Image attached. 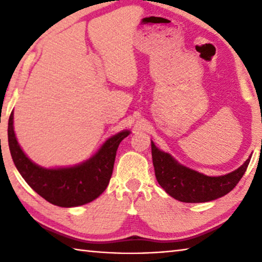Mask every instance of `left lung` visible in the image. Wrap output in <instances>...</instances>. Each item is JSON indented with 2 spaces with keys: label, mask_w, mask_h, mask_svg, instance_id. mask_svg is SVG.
Masks as SVG:
<instances>
[{
  "label": "left lung",
  "mask_w": 262,
  "mask_h": 262,
  "mask_svg": "<svg viewBox=\"0 0 262 262\" xmlns=\"http://www.w3.org/2000/svg\"><path fill=\"white\" fill-rule=\"evenodd\" d=\"M155 176L162 188L176 200L200 203L216 200L236 187L245 173L251 157L242 166L228 174L210 177L183 165L168 152L162 151L151 141Z\"/></svg>",
  "instance_id": "1"
}]
</instances>
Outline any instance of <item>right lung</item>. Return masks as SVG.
<instances>
[{
	"mask_svg": "<svg viewBox=\"0 0 262 262\" xmlns=\"http://www.w3.org/2000/svg\"><path fill=\"white\" fill-rule=\"evenodd\" d=\"M129 134L130 130H122L108 137L95 155L76 165L42 167L20 148L14 129V112L8 123L9 149L20 176L46 201L63 208L83 206L104 192L112 176L119 144Z\"/></svg>",
	"mask_w": 262,
	"mask_h": 262,
	"instance_id": "obj_1",
	"label": "right lung"
}]
</instances>
